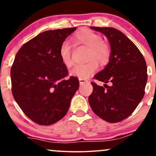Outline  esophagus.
<instances>
[{
  "mask_svg": "<svg viewBox=\"0 0 156 156\" xmlns=\"http://www.w3.org/2000/svg\"><path fill=\"white\" fill-rule=\"evenodd\" d=\"M87 82H88V80H87L81 79V78H79V83H80V85H81V84L85 83H87Z\"/></svg>",
  "mask_w": 156,
  "mask_h": 156,
  "instance_id": "obj_1",
  "label": "esophagus"
}]
</instances>
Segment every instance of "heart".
<instances>
[{"mask_svg": "<svg viewBox=\"0 0 156 156\" xmlns=\"http://www.w3.org/2000/svg\"><path fill=\"white\" fill-rule=\"evenodd\" d=\"M75 42L81 44L89 49L88 63L75 66L70 71V75L81 79H87L91 76L98 69V63L104 64L108 62L110 58V48L103 42V39L100 35L88 29L78 31L73 37ZM61 61L65 67H72V48L68 41H64L61 44L58 51Z\"/></svg>", "mask_w": 156, "mask_h": 156, "instance_id": "b5f03b06", "label": "heart"}]
</instances>
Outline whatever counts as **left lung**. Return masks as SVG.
<instances>
[{
  "instance_id": "obj_1",
  "label": "left lung",
  "mask_w": 156,
  "mask_h": 156,
  "mask_svg": "<svg viewBox=\"0 0 156 156\" xmlns=\"http://www.w3.org/2000/svg\"><path fill=\"white\" fill-rule=\"evenodd\" d=\"M108 39V63L94 78L104 87L92 83L89 103L93 112L108 122L128 117L142 100L147 80L146 62L136 46L122 32L112 27H90ZM110 83L111 86L106 83Z\"/></svg>"
}]
</instances>
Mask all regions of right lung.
<instances>
[{
  "instance_id": "add662e5",
  "label": "right lung",
  "mask_w": 156,
  "mask_h": 156,
  "mask_svg": "<svg viewBox=\"0 0 156 156\" xmlns=\"http://www.w3.org/2000/svg\"><path fill=\"white\" fill-rule=\"evenodd\" d=\"M75 28L50 30L23 44L11 69L12 91L15 101L29 119L50 125L62 119L79 87L78 79H65L68 70L58 51Z\"/></svg>"
}]
</instances>
